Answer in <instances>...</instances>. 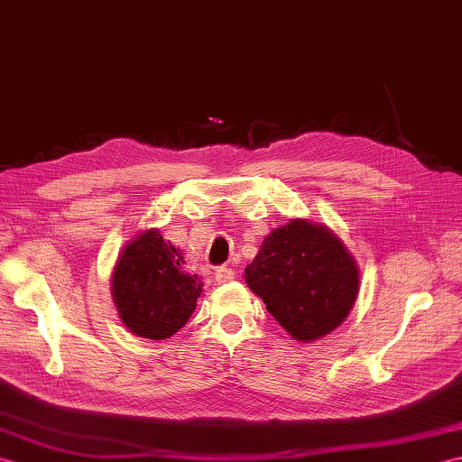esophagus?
Instances as JSON below:
<instances>
[{
  "mask_svg": "<svg viewBox=\"0 0 462 462\" xmlns=\"http://www.w3.org/2000/svg\"><path fill=\"white\" fill-rule=\"evenodd\" d=\"M214 280H217L218 285L222 283H230L234 280V272L228 270V267H218L217 272H214Z\"/></svg>",
  "mask_w": 462,
  "mask_h": 462,
  "instance_id": "obj_1",
  "label": "esophagus"
}]
</instances>
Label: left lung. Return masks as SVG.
<instances>
[{"mask_svg":"<svg viewBox=\"0 0 462 462\" xmlns=\"http://www.w3.org/2000/svg\"><path fill=\"white\" fill-rule=\"evenodd\" d=\"M245 283L297 342L338 328L356 303L360 270L328 226L293 218L263 238Z\"/></svg>","mask_w":462,"mask_h":462,"instance_id":"8db88e82","label":"left lung"}]
</instances>
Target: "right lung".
I'll return each mask as SVG.
<instances>
[{
  "label": "right lung",
  "instance_id": "obj_1",
  "mask_svg": "<svg viewBox=\"0 0 462 462\" xmlns=\"http://www.w3.org/2000/svg\"><path fill=\"white\" fill-rule=\"evenodd\" d=\"M110 282L124 327L149 340H165L185 327L202 293L199 275L185 270L182 252L157 228L124 245Z\"/></svg>",
  "mask_w": 462,
  "mask_h": 462
}]
</instances>
